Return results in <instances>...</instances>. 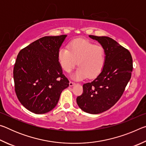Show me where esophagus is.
<instances>
[{
  "mask_svg": "<svg viewBox=\"0 0 146 146\" xmlns=\"http://www.w3.org/2000/svg\"><path fill=\"white\" fill-rule=\"evenodd\" d=\"M75 84V83L73 82H71V81H70V83H69V85H70V86H71H71H73Z\"/></svg>",
  "mask_w": 146,
  "mask_h": 146,
  "instance_id": "esophagus-1",
  "label": "esophagus"
}]
</instances>
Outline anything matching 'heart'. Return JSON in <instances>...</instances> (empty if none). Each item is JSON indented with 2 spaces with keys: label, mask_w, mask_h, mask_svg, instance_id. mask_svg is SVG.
I'll return each instance as SVG.
<instances>
[{
  "label": "heart",
  "mask_w": 146,
  "mask_h": 146,
  "mask_svg": "<svg viewBox=\"0 0 146 146\" xmlns=\"http://www.w3.org/2000/svg\"><path fill=\"white\" fill-rule=\"evenodd\" d=\"M68 48L61 47L58 51V60L61 68L69 73L77 63L78 67L71 77L82 80L93 78L102 71L106 60L105 49L85 39H75L69 44Z\"/></svg>",
  "instance_id": "b5f03b06"
}]
</instances>
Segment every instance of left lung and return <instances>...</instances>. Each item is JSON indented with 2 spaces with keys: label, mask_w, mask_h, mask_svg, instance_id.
I'll use <instances>...</instances> for the list:
<instances>
[{
  "label": "left lung",
  "mask_w": 146,
  "mask_h": 146,
  "mask_svg": "<svg viewBox=\"0 0 146 146\" xmlns=\"http://www.w3.org/2000/svg\"><path fill=\"white\" fill-rule=\"evenodd\" d=\"M89 36L105 49V64L95 80L83 85V93L76 102L84 112L98 114L110 109L122 95L131 76L133 59L129 51L113 38Z\"/></svg>",
  "instance_id": "left-lung-1"
}]
</instances>
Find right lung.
<instances>
[{"label":"right lung","instance_id":"obj_1","mask_svg":"<svg viewBox=\"0 0 146 146\" xmlns=\"http://www.w3.org/2000/svg\"><path fill=\"white\" fill-rule=\"evenodd\" d=\"M66 36H44L17 55L13 69L16 95L24 107L36 114L52 110L62 91L69 86L57 57Z\"/></svg>","mask_w":146,"mask_h":146}]
</instances>
